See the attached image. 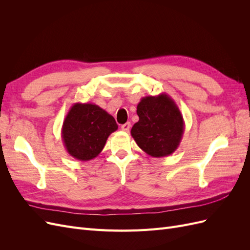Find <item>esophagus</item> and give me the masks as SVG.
<instances>
[{
	"label": "esophagus",
	"instance_id": "34e87169",
	"mask_svg": "<svg viewBox=\"0 0 250 250\" xmlns=\"http://www.w3.org/2000/svg\"><path fill=\"white\" fill-rule=\"evenodd\" d=\"M121 128H122V130H123V131L128 132V131H129V129H130V123H129V122H127V123L123 124V125H122V127H121Z\"/></svg>",
	"mask_w": 250,
	"mask_h": 250
}]
</instances>
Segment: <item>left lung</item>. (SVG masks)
<instances>
[{
  "instance_id": "8db88e82",
  "label": "left lung",
  "mask_w": 250,
  "mask_h": 250,
  "mask_svg": "<svg viewBox=\"0 0 250 250\" xmlns=\"http://www.w3.org/2000/svg\"><path fill=\"white\" fill-rule=\"evenodd\" d=\"M137 113L140 120L131 128V137L144 152L152 157H164L178 148L185 122L170 96L164 93L142 98Z\"/></svg>"
}]
</instances>
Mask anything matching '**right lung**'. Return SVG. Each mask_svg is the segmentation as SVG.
Here are the masks:
<instances>
[{
	"label": "right lung",
	"mask_w": 250,
	"mask_h": 250,
	"mask_svg": "<svg viewBox=\"0 0 250 250\" xmlns=\"http://www.w3.org/2000/svg\"><path fill=\"white\" fill-rule=\"evenodd\" d=\"M118 129L115 119L93 103H75L64 118L62 138L71 156L81 162L99 155L109 135Z\"/></svg>",
	"instance_id": "obj_1"
}]
</instances>
